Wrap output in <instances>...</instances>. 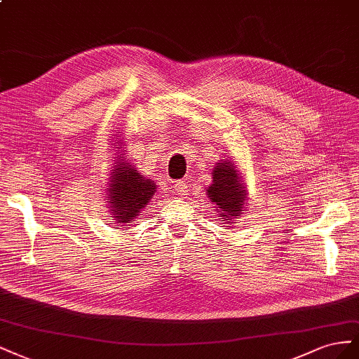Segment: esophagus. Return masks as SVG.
<instances>
[{
	"label": "esophagus",
	"instance_id": "34e87169",
	"mask_svg": "<svg viewBox=\"0 0 359 359\" xmlns=\"http://www.w3.org/2000/svg\"><path fill=\"white\" fill-rule=\"evenodd\" d=\"M174 191H176L179 196H187L188 192V180H179L174 185Z\"/></svg>",
	"mask_w": 359,
	"mask_h": 359
}]
</instances>
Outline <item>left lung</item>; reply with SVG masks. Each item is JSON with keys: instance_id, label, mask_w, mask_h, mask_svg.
I'll return each mask as SVG.
<instances>
[{"instance_id": "8db88e82", "label": "left lung", "mask_w": 359, "mask_h": 359, "mask_svg": "<svg viewBox=\"0 0 359 359\" xmlns=\"http://www.w3.org/2000/svg\"><path fill=\"white\" fill-rule=\"evenodd\" d=\"M206 194L215 204V210L219 213L221 219L227 221V224H234V218L242 217V210L247 209V185L242 180V172L231 159H222L215 163L212 183Z\"/></svg>"}]
</instances>
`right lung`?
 <instances>
[{
  "mask_svg": "<svg viewBox=\"0 0 359 359\" xmlns=\"http://www.w3.org/2000/svg\"><path fill=\"white\" fill-rule=\"evenodd\" d=\"M118 135L120 132H117L114 137ZM111 142L112 146L123 144L120 138L112 140ZM114 149L118 150L114 156L116 165L112 167L108 177L105 200H108V215H112L111 218H114V222L118 224L117 227L126 229L129 227L130 221L140 217L141 210L147 206V203L155 196L158 187L155 180L142 176L138 168L134 167V163L126 159L123 147Z\"/></svg>",
  "mask_w": 359,
  "mask_h": 359,
  "instance_id": "right-lung-1",
  "label": "right lung"
}]
</instances>
